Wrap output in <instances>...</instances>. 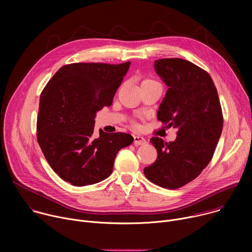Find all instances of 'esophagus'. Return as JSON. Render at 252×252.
I'll return each instance as SVG.
<instances>
[{
	"label": "esophagus",
	"instance_id": "esophagus-1",
	"mask_svg": "<svg viewBox=\"0 0 252 252\" xmlns=\"http://www.w3.org/2000/svg\"><path fill=\"white\" fill-rule=\"evenodd\" d=\"M133 143L135 146H143L147 143V140L140 135H133Z\"/></svg>",
	"mask_w": 252,
	"mask_h": 252
}]
</instances>
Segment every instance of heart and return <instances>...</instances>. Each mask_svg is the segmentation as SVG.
I'll use <instances>...</instances> for the list:
<instances>
[{"mask_svg": "<svg viewBox=\"0 0 252 252\" xmlns=\"http://www.w3.org/2000/svg\"><path fill=\"white\" fill-rule=\"evenodd\" d=\"M153 82H156V81L151 80V79H145V80H143V81L141 82V85H143V84H148V83H153Z\"/></svg>", "mask_w": 252, "mask_h": 252, "instance_id": "heart-1", "label": "heart"}]
</instances>
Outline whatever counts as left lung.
<instances>
[{
	"mask_svg": "<svg viewBox=\"0 0 252 252\" xmlns=\"http://www.w3.org/2000/svg\"><path fill=\"white\" fill-rule=\"evenodd\" d=\"M155 69L168 87L158 120L178 131L174 141L151 138L158 158L143 172L155 185L176 189L193 181L211 160L222 131V111L212 79L196 64L160 59Z\"/></svg>",
	"mask_w": 252,
	"mask_h": 252,
	"instance_id": "obj_1",
	"label": "left lung"
}]
</instances>
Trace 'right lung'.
I'll use <instances>...</instances> for the list:
<instances>
[{
	"instance_id": "obj_1",
	"label": "right lung",
	"mask_w": 252,
	"mask_h": 252,
	"mask_svg": "<svg viewBox=\"0 0 252 252\" xmlns=\"http://www.w3.org/2000/svg\"><path fill=\"white\" fill-rule=\"evenodd\" d=\"M129 65L65 64L43 90L37 138L47 161L64 182L84 187L103 181L113 172L119 151L131 145L128 133L94 132L96 112L112 104Z\"/></svg>"
}]
</instances>
